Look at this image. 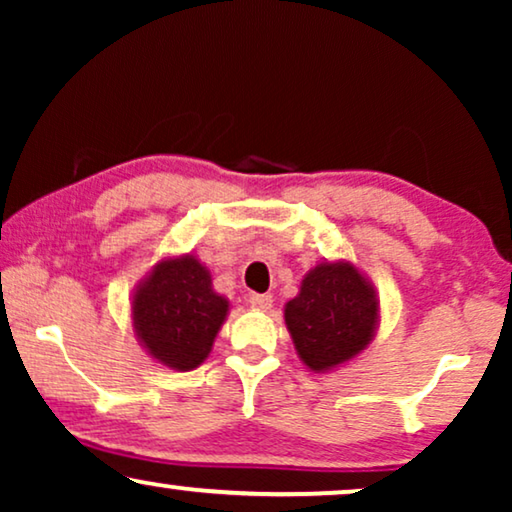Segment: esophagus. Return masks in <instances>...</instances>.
Masks as SVG:
<instances>
[{"instance_id": "esophagus-1", "label": "esophagus", "mask_w": 512, "mask_h": 512, "mask_svg": "<svg viewBox=\"0 0 512 512\" xmlns=\"http://www.w3.org/2000/svg\"><path fill=\"white\" fill-rule=\"evenodd\" d=\"M247 303L254 307V310L268 312L270 307H272V296H268V293H249Z\"/></svg>"}]
</instances>
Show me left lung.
Segmentation results:
<instances>
[{
    "instance_id": "left-lung-1",
    "label": "left lung",
    "mask_w": 512,
    "mask_h": 512,
    "mask_svg": "<svg viewBox=\"0 0 512 512\" xmlns=\"http://www.w3.org/2000/svg\"><path fill=\"white\" fill-rule=\"evenodd\" d=\"M284 321L300 361L314 373H328L373 342L380 298L354 263L321 261L284 305Z\"/></svg>"
}]
</instances>
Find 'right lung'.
<instances>
[{
    "label": "right lung",
    "mask_w": 512,
    "mask_h": 512,
    "mask_svg": "<svg viewBox=\"0 0 512 512\" xmlns=\"http://www.w3.org/2000/svg\"><path fill=\"white\" fill-rule=\"evenodd\" d=\"M132 326L151 359L193 370L212 352L230 303L198 256H167L132 291Z\"/></svg>",
    "instance_id": "add662e5"
}]
</instances>
